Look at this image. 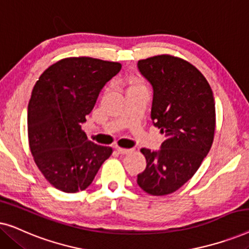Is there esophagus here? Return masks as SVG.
<instances>
[{
  "label": "esophagus",
  "mask_w": 249,
  "mask_h": 249,
  "mask_svg": "<svg viewBox=\"0 0 249 249\" xmlns=\"http://www.w3.org/2000/svg\"><path fill=\"white\" fill-rule=\"evenodd\" d=\"M117 152L119 153V154L124 155V154H128V153H130V152H131V149H128V148H120V147H118V148H117Z\"/></svg>",
  "instance_id": "esophagus-1"
}]
</instances>
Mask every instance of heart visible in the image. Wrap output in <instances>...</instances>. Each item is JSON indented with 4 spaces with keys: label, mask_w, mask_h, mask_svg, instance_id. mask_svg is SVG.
<instances>
[{
    "label": "heart",
    "mask_w": 249,
    "mask_h": 249,
    "mask_svg": "<svg viewBox=\"0 0 249 249\" xmlns=\"http://www.w3.org/2000/svg\"><path fill=\"white\" fill-rule=\"evenodd\" d=\"M138 86H142V84L138 79H136V78H134V79L129 80L128 89H130V88H134V87H138Z\"/></svg>",
    "instance_id": "b5f03b06"
}]
</instances>
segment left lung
Listing matches in <instances>:
<instances>
[{"mask_svg": "<svg viewBox=\"0 0 249 249\" xmlns=\"http://www.w3.org/2000/svg\"><path fill=\"white\" fill-rule=\"evenodd\" d=\"M153 87L151 118L165 141L159 151L142 148L146 169L137 183L149 195L164 196L185 185L213 144L215 103L210 84L187 61L168 54L138 61Z\"/></svg>", "mask_w": 249, "mask_h": 249, "instance_id": "8db88e82", "label": "left lung"}]
</instances>
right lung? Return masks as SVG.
<instances>
[{"mask_svg": "<svg viewBox=\"0 0 249 249\" xmlns=\"http://www.w3.org/2000/svg\"><path fill=\"white\" fill-rule=\"evenodd\" d=\"M119 62L67 57L47 68L37 80L28 104V141L34 161L45 179L64 193L93 182L112 148L88 141L81 124Z\"/></svg>", "mask_w": 249, "mask_h": 249, "instance_id": "1", "label": "right lung"}]
</instances>
